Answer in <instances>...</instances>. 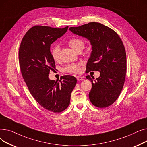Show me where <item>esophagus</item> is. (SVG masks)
<instances>
[{
	"mask_svg": "<svg viewBox=\"0 0 147 147\" xmlns=\"http://www.w3.org/2000/svg\"><path fill=\"white\" fill-rule=\"evenodd\" d=\"M76 78H77V80H78V81H80L83 79V77H82L80 76H77Z\"/></svg>",
	"mask_w": 147,
	"mask_h": 147,
	"instance_id": "1",
	"label": "esophagus"
}]
</instances>
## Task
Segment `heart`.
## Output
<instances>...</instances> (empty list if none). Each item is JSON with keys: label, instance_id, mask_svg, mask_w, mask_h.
Returning <instances> with one entry per match:
<instances>
[{"label": "heart", "instance_id": "heart-1", "mask_svg": "<svg viewBox=\"0 0 147 147\" xmlns=\"http://www.w3.org/2000/svg\"><path fill=\"white\" fill-rule=\"evenodd\" d=\"M67 43L70 46L71 48L75 50L77 52H80L83 50L84 47V43L83 40L78 37H73L69 38L68 40ZM59 52L60 48L58 45L53 44L51 46V53L52 58L55 61H58L59 59ZM80 70V67L79 64H71L67 65L65 68L64 71L65 72L71 73V74H76L79 73Z\"/></svg>", "mask_w": 147, "mask_h": 147}]
</instances>
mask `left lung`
<instances>
[{
  "label": "left lung",
  "instance_id": "obj_1",
  "mask_svg": "<svg viewBox=\"0 0 147 147\" xmlns=\"http://www.w3.org/2000/svg\"><path fill=\"white\" fill-rule=\"evenodd\" d=\"M69 30L86 38L92 45L86 73L100 72L94 82L89 75L86 76L92 84L89 94L90 102L98 108L111 105L119 98L126 78V54L120 37L110 27L95 22L71 27Z\"/></svg>",
  "mask_w": 147,
  "mask_h": 147
}]
</instances>
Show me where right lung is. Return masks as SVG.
I'll list each match as a JSON object with an SVG mask.
<instances>
[{
  "label": "right lung",
  "mask_w": 147,
  "mask_h": 147,
  "mask_svg": "<svg viewBox=\"0 0 147 147\" xmlns=\"http://www.w3.org/2000/svg\"><path fill=\"white\" fill-rule=\"evenodd\" d=\"M68 28L34 26L23 37L19 49L21 74L30 94L44 109L53 113L62 112L68 107L77 83L73 76H62L59 82L48 77L55 69L51 45L63 36Z\"/></svg>",
  "instance_id": "obj_1"
}]
</instances>
